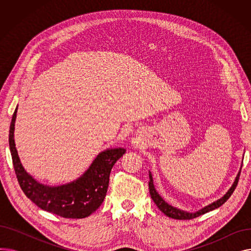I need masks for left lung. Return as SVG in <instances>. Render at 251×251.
Listing matches in <instances>:
<instances>
[{"mask_svg": "<svg viewBox=\"0 0 251 251\" xmlns=\"http://www.w3.org/2000/svg\"><path fill=\"white\" fill-rule=\"evenodd\" d=\"M240 173L241 171L238 173V175H237L236 179H235V182L233 183L232 187L228 190V192L224 195L222 199H220L219 201L213 202L212 204H209L205 207H203L202 209L199 210V212H196L194 214L192 213H186V212H183V210H180L172 205H170L169 203H167L162 197L160 196V194L157 193L154 189V186H153V182H152V178H151V175L150 174V183H149V187H150V193H151V199L153 201V202L156 204V206L160 208V210L162 213H164L167 217L169 218H172V219H175V220H191V219H194V218H197L200 217L207 212H210V210L213 209H216L218 207H220L222 204L225 203L228 200L229 197L232 195V193L234 192L237 184H238V181H239V177H240Z\"/></svg>", "mask_w": 251, "mask_h": 251, "instance_id": "obj_1", "label": "left lung"}]
</instances>
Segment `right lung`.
Masks as SVG:
<instances>
[{"instance_id":"obj_1","label":"right lung","mask_w":251,"mask_h":251,"mask_svg":"<svg viewBox=\"0 0 251 251\" xmlns=\"http://www.w3.org/2000/svg\"><path fill=\"white\" fill-rule=\"evenodd\" d=\"M17 108L9 130V147L19 185L28 199L49 213L68 219H83L100 206L107 194L111 170L126 152L124 149H111L100 152L86 172L66 185L50 187L36 182L23 169L14 142Z\"/></svg>"}]
</instances>
